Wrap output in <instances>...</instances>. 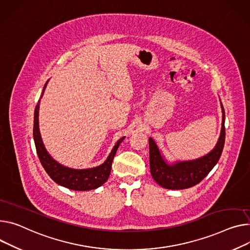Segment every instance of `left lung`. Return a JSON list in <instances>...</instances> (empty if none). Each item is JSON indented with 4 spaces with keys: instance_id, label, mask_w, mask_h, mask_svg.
Listing matches in <instances>:
<instances>
[{
    "instance_id": "8db88e82",
    "label": "left lung",
    "mask_w": 250,
    "mask_h": 250,
    "mask_svg": "<svg viewBox=\"0 0 250 250\" xmlns=\"http://www.w3.org/2000/svg\"><path fill=\"white\" fill-rule=\"evenodd\" d=\"M222 108V127L215 148L207 155L191 161H178L168 164L159 148L149 138V158L151 175L160 186L167 189H185L198 184L218 162L225 142V112Z\"/></svg>"
}]
</instances>
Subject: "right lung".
<instances>
[{
	"instance_id": "obj_1",
	"label": "right lung",
	"mask_w": 250,
	"mask_h": 250,
	"mask_svg": "<svg viewBox=\"0 0 250 250\" xmlns=\"http://www.w3.org/2000/svg\"><path fill=\"white\" fill-rule=\"evenodd\" d=\"M47 83L48 81L44 86L41 98L44 94ZM39 107H40V100L37 103L35 108L33 135H34V141L36 145L38 157H39L41 164L46 170L48 175L59 185L72 190H77V191H86V190L96 189L100 187L101 185H103L109 178L114 156L116 154L120 143L124 140L125 137H122L117 141V143L113 147L109 156L107 157L106 161L97 167H93L89 169H73V168L65 167L60 163L55 161L50 156V154L47 152L43 144L41 134H40V129H39Z\"/></svg>"
}]
</instances>
